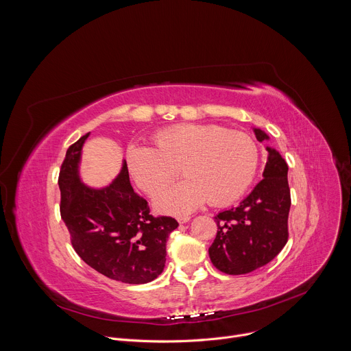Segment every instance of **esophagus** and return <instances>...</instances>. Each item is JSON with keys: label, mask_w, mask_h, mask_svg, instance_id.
I'll return each mask as SVG.
<instances>
[{"label": "esophagus", "mask_w": 351, "mask_h": 351, "mask_svg": "<svg viewBox=\"0 0 351 351\" xmlns=\"http://www.w3.org/2000/svg\"><path fill=\"white\" fill-rule=\"evenodd\" d=\"M176 219H178L179 223H186V222L190 221V217H189V215H180V217H178Z\"/></svg>", "instance_id": "esophagus-1"}]
</instances>
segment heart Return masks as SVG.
Wrapping results in <instances>:
<instances>
[{"label":"heart","instance_id":"heart-1","mask_svg":"<svg viewBox=\"0 0 351 351\" xmlns=\"http://www.w3.org/2000/svg\"><path fill=\"white\" fill-rule=\"evenodd\" d=\"M126 164L133 183L148 195L158 194L179 166L186 179L164 190L156 204L167 213H186L207 199L213 206L237 199L254 179L258 147L243 132L184 123L154 134L153 148L129 145Z\"/></svg>","mask_w":351,"mask_h":351}]
</instances>
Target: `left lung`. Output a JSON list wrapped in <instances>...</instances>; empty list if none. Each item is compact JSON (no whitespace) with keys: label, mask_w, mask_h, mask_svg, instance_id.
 <instances>
[{"label":"left lung","mask_w":351,"mask_h":351,"mask_svg":"<svg viewBox=\"0 0 351 351\" xmlns=\"http://www.w3.org/2000/svg\"><path fill=\"white\" fill-rule=\"evenodd\" d=\"M258 141L268 134L254 128ZM263 180L237 207L215 217L217 237L208 253L217 269L228 275L253 272L271 263L287 243L290 189L287 164L275 148L267 147Z\"/></svg>","instance_id":"1"}]
</instances>
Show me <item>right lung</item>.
<instances>
[{
    "label": "right lung",
    "instance_id": "right-lung-1",
    "mask_svg": "<svg viewBox=\"0 0 351 351\" xmlns=\"http://www.w3.org/2000/svg\"><path fill=\"white\" fill-rule=\"evenodd\" d=\"M90 133L66 152L58 184L61 217L77 256L104 276L129 285L158 278L167 261V240L179 223L153 217L145 199L132 187L126 161L119 175L103 189L82 183V147Z\"/></svg>",
    "mask_w": 351,
    "mask_h": 351
}]
</instances>
